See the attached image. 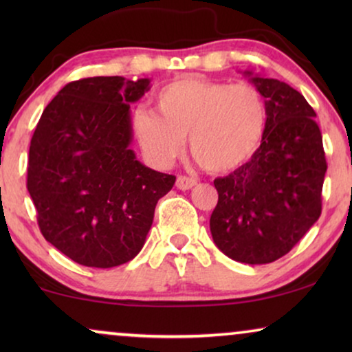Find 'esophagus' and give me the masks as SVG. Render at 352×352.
I'll use <instances>...</instances> for the list:
<instances>
[{"label":"esophagus","mask_w":352,"mask_h":352,"mask_svg":"<svg viewBox=\"0 0 352 352\" xmlns=\"http://www.w3.org/2000/svg\"><path fill=\"white\" fill-rule=\"evenodd\" d=\"M197 184V181L194 177H187V176H177L176 179V187L181 190H189Z\"/></svg>","instance_id":"1"}]
</instances>
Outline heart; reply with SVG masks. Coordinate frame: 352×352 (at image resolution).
<instances>
[{"label": "heart", "instance_id": "1", "mask_svg": "<svg viewBox=\"0 0 352 352\" xmlns=\"http://www.w3.org/2000/svg\"><path fill=\"white\" fill-rule=\"evenodd\" d=\"M155 107L158 114L138 109L133 128L157 166H170L189 138L192 155L205 170L234 171L258 151L266 129L264 98L248 83L184 76L158 91Z\"/></svg>", "mask_w": 352, "mask_h": 352}]
</instances>
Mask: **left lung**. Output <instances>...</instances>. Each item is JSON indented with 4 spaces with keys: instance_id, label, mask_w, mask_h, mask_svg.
<instances>
[{
    "instance_id": "1",
    "label": "left lung",
    "mask_w": 352,
    "mask_h": 352,
    "mask_svg": "<svg viewBox=\"0 0 352 352\" xmlns=\"http://www.w3.org/2000/svg\"><path fill=\"white\" fill-rule=\"evenodd\" d=\"M266 104L261 146L229 176L214 179L211 237L226 256L267 264L287 254L322 211L327 171L314 109L290 85L245 70Z\"/></svg>"
}]
</instances>
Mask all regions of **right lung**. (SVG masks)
<instances>
[{"instance_id": "right-lung-1", "label": "right lung", "mask_w": 352, "mask_h": 352, "mask_svg": "<svg viewBox=\"0 0 352 352\" xmlns=\"http://www.w3.org/2000/svg\"><path fill=\"white\" fill-rule=\"evenodd\" d=\"M147 78L93 76L65 85L43 110L28 152L27 189L47 242L88 267L141 252L157 201L176 177L142 165L131 147L129 104Z\"/></svg>"}]
</instances>
